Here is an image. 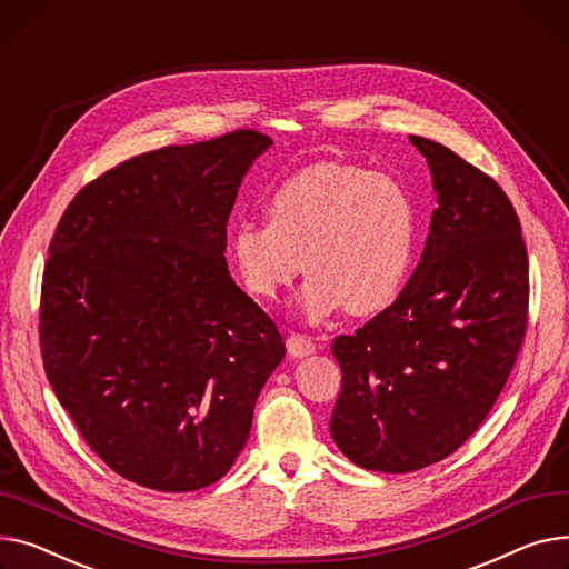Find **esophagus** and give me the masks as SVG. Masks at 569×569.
<instances>
[{"mask_svg": "<svg viewBox=\"0 0 569 569\" xmlns=\"http://www.w3.org/2000/svg\"><path fill=\"white\" fill-rule=\"evenodd\" d=\"M287 351L293 358H306V356L317 351V345L308 336H298V332H291L289 340H287Z\"/></svg>", "mask_w": 569, "mask_h": 569, "instance_id": "1", "label": "esophagus"}]
</instances>
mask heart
Instances as JSON below:
<instances>
[{
    "label": "heart",
    "mask_w": 569,
    "mask_h": 569,
    "mask_svg": "<svg viewBox=\"0 0 569 569\" xmlns=\"http://www.w3.org/2000/svg\"><path fill=\"white\" fill-rule=\"evenodd\" d=\"M269 222L231 231V259L246 289L273 300L300 271L298 303L310 321L340 310L365 317L402 293L418 246V211L402 181L342 162L296 172L269 199Z\"/></svg>",
    "instance_id": "heart-1"
}]
</instances>
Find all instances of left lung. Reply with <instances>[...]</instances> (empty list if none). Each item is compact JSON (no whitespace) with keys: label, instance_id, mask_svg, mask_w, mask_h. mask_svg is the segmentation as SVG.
I'll return each instance as SVG.
<instances>
[{"label":"left lung","instance_id":"1","mask_svg":"<svg viewBox=\"0 0 569 569\" xmlns=\"http://www.w3.org/2000/svg\"><path fill=\"white\" fill-rule=\"evenodd\" d=\"M437 209L395 303L332 340L342 390L330 437L360 469L411 473L452 455L503 390L528 321V254L500 186L411 136Z\"/></svg>","mask_w":569,"mask_h":569}]
</instances>
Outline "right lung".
I'll return each mask as SVG.
<instances>
[{
	"label": "right lung",
	"mask_w": 569,
	"mask_h": 569,
	"mask_svg": "<svg viewBox=\"0 0 569 569\" xmlns=\"http://www.w3.org/2000/svg\"><path fill=\"white\" fill-rule=\"evenodd\" d=\"M257 130L162 147L84 186L41 289L48 381L89 448L156 491L218 482L284 358L273 319L231 280L227 220Z\"/></svg>",
	"instance_id": "obj_1"
}]
</instances>
